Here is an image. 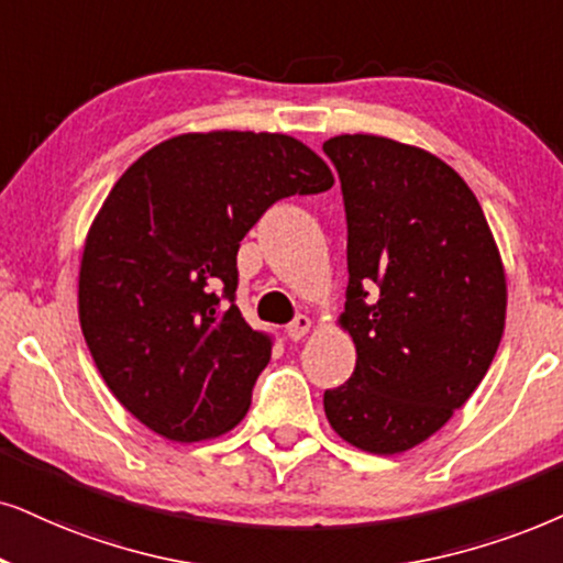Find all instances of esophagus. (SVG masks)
<instances>
[{"label": "esophagus", "instance_id": "esophagus-1", "mask_svg": "<svg viewBox=\"0 0 563 563\" xmlns=\"http://www.w3.org/2000/svg\"><path fill=\"white\" fill-rule=\"evenodd\" d=\"M309 330H311V319L306 317V314H298L294 322L286 327V334H288V340H294V343H298V340H301Z\"/></svg>", "mask_w": 563, "mask_h": 563}]
</instances>
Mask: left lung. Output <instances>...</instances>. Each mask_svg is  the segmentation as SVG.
Returning <instances> with one entry per match:
<instances>
[{
	"label": "left lung",
	"instance_id": "1",
	"mask_svg": "<svg viewBox=\"0 0 563 563\" xmlns=\"http://www.w3.org/2000/svg\"><path fill=\"white\" fill-rule=\"evenodd\" d=\"M343 187L355 372L324 393L340 439L400 454L437 433L486 376L507 277L478 199L437 155L376 134L322 145ZM373 298L368 299L367 294Z\"/></svg>",
	"mask_w": 563,
	"mask_h": 563
}]
</instances>
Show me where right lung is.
<instances>
[{
    "mask_svg": "<svg viewBox=\"0 0 563 563\" xmlns=\"http://www.w3.org/2000/svg\"><path fill=\"white\" fill-rule=\"evenodd\" d=\"M334 184L288 134L189 132L140 155L92 220L77 309L103 382L147 429L205 441L246 416L273 338L236 301V254L269 205Z\"/></svg>",
    "mask_w": 563,
    "mask_h": 563,
    "instance_id": "right-lung-1",
    "label": "right lung"
}]
</instances>
